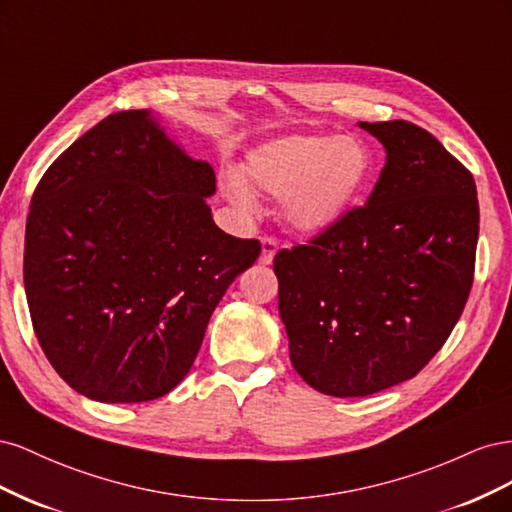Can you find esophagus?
Returning <instances> with one entry per match:
<instances>
[{
  "label": "esophagus",
  "mask_w": 512,
  "mask_h": 512,
  "mask_svg": "<svg viewBox=\"0 0 512 512\" xmlns=\"http://www.w3.org/2000/svg\"><path fill=\"white\" fill-rule=\"evenodd\" d=\"M277 247H280L277 239H273V237L262 239V252H260V262H262V265H271L273 258H275Z\"/></svg>",
  "instance_id": "34e87169"
}]
</instances>
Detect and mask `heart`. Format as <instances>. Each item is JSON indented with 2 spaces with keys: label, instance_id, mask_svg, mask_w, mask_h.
Instances as JSON below:
<instances>
[{
  "label": "heart",
  "instance_id": "heart-1",
  "mask_svg": "<svg viewBox=\"0 0 512 512\" xmlns=\"http://www.w3.org/2000/svg\"><path fill=\"white\" fill-rule=\"evenodd\" d=\"M371 173L367 147L352 136L292 134L250 151L243 182L284 198L286 220L299 230L329 228L352 207ZM230 196L243 207L254 196L241 181L230 183Z\"/></svg>",
  "mask_w": 512,
  "mask_h": 512
}]
</instances>
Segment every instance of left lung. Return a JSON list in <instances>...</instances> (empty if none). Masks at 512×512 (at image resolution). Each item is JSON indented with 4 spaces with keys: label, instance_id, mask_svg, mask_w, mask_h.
I'll return each mask as SVG.
<instances>
[{
    "label": "left lung",
    "instance_id": "1",
    "mask_svg": "<svg viewBox=\"0 0 512 512\" xmlns=\"http://www.w3.org/2000/svg\"><path fill=\"white\" fill-rule=\"evenodd\" d=\"M386 149L363 207L280 250L292 367L316 391L365 397L414 378L455 329L474 280L470 170L410 121H361Z\"/></svg>",
    "mask_w": 512,
    "mask_h": 512
}]
</instances>
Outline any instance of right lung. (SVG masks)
<instances>
[{
	"label": "right lung",
	"instance_id": "1",
	"mask_svg": "<svg viewBox=\"0 0 512 512\" xmlns=\"http://www.w3.org/2000/svg\"><path fill=\"white\" fill-rule=\"evenodd\" d=\"M209 162L149 111H121L42 175L25 228L23 280L40 348L76 393L138 404L173 391L209 318L260 241L215 226Z\"/></svg>",
	"mask_w": 512,
	"mask_h": 512
}]
</instances>
